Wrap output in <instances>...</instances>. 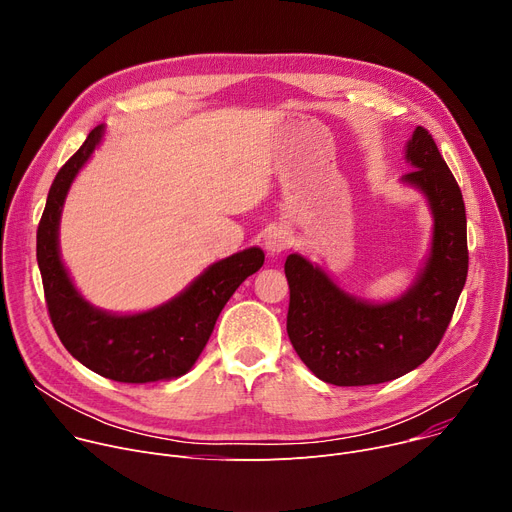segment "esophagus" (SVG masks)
<instances>
[{
	"label": "esophagus",
	"instance_id": "obj_1",
	"mask_svg": "<svg viewBox=\"0 0 512 512\" xmlns=\"http://www.w3.org/2000/svg\"><path fill=\"white\" fill-rule=\"evenodd\" d=\"M290 245H292V237H290V232L286 228L277 226V228L267 232V237H265V251H267V255H271V257L280 255Z\"/></svg>",
	"mask_w": 512,
	"mask_h": 512
}]
</instances>
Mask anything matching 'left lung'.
Listing matches in <instances>:
<instances>
[{"instance_id": "8db88e82", "label": "left lung", "mask_w": 512, "mask_h": 512, "mask_svg": "<svg viewBox=\"0 0 512 512\" xmlns=\"http://www.w3.org/2000/svg\"><path fill=\"white\" fill-rule=\"evenodd\" d=\"M412 167L400 177L433 216L429 255L398 298L371 302L341 288L306 255L286 259L288 337L312 374L335 386L396 380L437 349L468 277V228L461 190L433 136L416 126L404 147Z\"/></svg>"}]
</instances>
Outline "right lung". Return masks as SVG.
Instances as JSON below:
<instances>
[{"label":"right lung","instance_id":"right-lung-1","mask_svg":"<svg viewBox=\"0 0 512 512\" xmlns=\"http://www.w3.org/2000/svg\"><path fill=\"white\" fill-rule=\"evenodd\" d=\"M106 124L96 126L57 173L36 232V259L53 327L65 349L87 369L124 382L149 384L181 378L204 351L218 314L249 275L261 269L259 247L208 265L171 300L143 312L118 314L87 302L61 259V214L77 173L100 147Z\"/></svg>","mask_w":512,"mask_h":512}]
</instances>
